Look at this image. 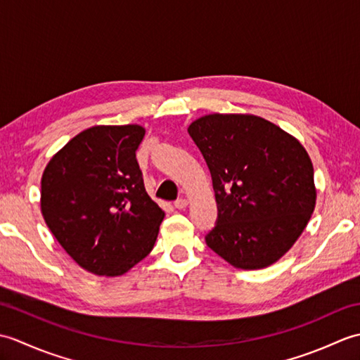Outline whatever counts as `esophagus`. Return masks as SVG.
Wrapping results in <instances>:
<instances>
[{
  "label": "esophagus",
  "instance_id": "obj_1",
  "mask_svg": "<svg viewBox=\"0 0 360 360\" xmlns=\"http://www.w3.org/2000/svg\"><path fill=\"white\" fill-rule=\"evenodd\" d=\"M187 205H188V201L186 200V198H179V200H176V201H174V207H176V209H179V210L186 209Z\"/></svg>",
  "mask_w": 360,
  "mask_h": 360
}]
</instances>
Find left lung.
<instances>
[{
    "label": "left lung",
    "mask_w": 360,
    "mask_h": 360,
    "mask_svg": "<svg viewBox=\"0 0 360 360\" xmlns=\"http://www.w3.org/2000/svg\"><path fill=\"white\" fill-rule=\"evenodd\" d=\"M188 134L209 165L218 205L207 246L238 269L278 262L316 207L308 151L254 114H207L190 124Z\"/></svg>",
    "instance_id": "obj_1"
}]
</instances>
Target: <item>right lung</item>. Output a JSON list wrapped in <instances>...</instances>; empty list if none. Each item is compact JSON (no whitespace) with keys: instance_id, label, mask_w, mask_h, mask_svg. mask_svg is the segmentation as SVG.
Returning a JSON list of instances; mask_svg holds the SVG:
<instances>
[{"instance_id":"right-lung-1","label":"right lung","mask_w":360,"mask_h":360,"mask_svg":"<svg viewBox=\"0 0 360 360\" xmlns=\"http://www.w3.org/2000/svg\"><path fill=\"white\" fill-rule=\"evenodd\" d=\"M141 125L83 129L46 165L41 215L66 254L83 269L119 277L147 257L164 210L143 186L136 150Z\"/></svg>"}]
</instances>
